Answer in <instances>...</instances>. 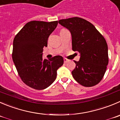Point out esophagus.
<instances>
[{"label":"esophagus","instance_id":"esophagus-1","mask_svg":"<svg viewBox=\"0 0 120 120\" xmlns=\"http://www.w3.org/2000/svg\"><path fill=\"white\" fill-rule=\"evenodd\" d=\"M64 60L65 63H67V62H68V61H69V59H67V58H64Z\"/></svg>","mask_w":120,"mask_h":120}]
</instances>
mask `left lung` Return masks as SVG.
Returning a JSON list of instances; mask_svg holds the SVG:
<instances>
[{"label": "left lung", "instance_id": "left-lung-1", "mask_svg": "<svg viewBox=\"0 0 120 120\" xmlns=\"http://www.w3.org/2000/svg\"><path fill=\"white\" fill-rule=\"evenodd\" d=\"M71 34L72 47L80 58L72 71L74 79L84 86H92L103 78L108 63V46L104 38L92 23L75 17L58 21Z\"/></svg>", "mask_w": 120, "mask_h": 120}]
</instances>
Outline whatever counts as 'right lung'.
<instances>
[{
	"instance_id": "1",
	"label": "right lung",
	"mask_w": 120,
	"mask_h": 120,
	"mask_svg": "<svg viewBox=\"0 0 120 120\" xmlns=\"http://www.w3.org/2000/svg\"><path fill=\"white\" fill-rule=\"evenodd\" d=\"M58 25V21L27 23L13 40L12 59L20 78L35 90L46 88L56 78L57 70L64 64L63 57L42 58L48 39Z\"/></svg>"
}]
</instances>
